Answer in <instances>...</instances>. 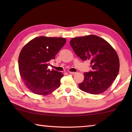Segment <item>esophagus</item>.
Segmentation results:
<instances>
[{
    "label": "esophagus",
    "mask_w": 132,
    "mask_h": 132,
    "mask_svg": "<svg viewBox=\"0 0 132 132\" xmlns=\"http://www.w3.org/2000/svg\"><path fill=\"white\" fill-rule=\"evenodd\" d=\"M69 73H70V74H71V75H75V74H76V72H73V71H70Z\"/></svg>",
    "instance_id": "obj_1"
}]
</instances>
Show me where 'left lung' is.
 I'll return each instance as SVG.
<instances>
[{"label":"left lung","mask_w":132,"mask_h":132,"mask_svg":"<svg viewBox=\"0 0 132 132\" xmlns=\"http://www.w3.org/2000/svg\"><path fill=\"white\" fill-rule=\"evenodd\" d=\"M70 45L82 61H89L92 70L84 73L80 89L91 94L106 91L117 78L119 60L116 51L108 42L97 35L73 38Z\"/></svg>","instance_id":"1"}]
</instances>
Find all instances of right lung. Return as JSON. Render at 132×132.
<instances>
[{
	"label": "right lung",
	"instance_id": "right-lung-1",
	"mask_svg": "<svg viewBox=\"0 0 132 132\" xmlns=\"http://www.w3.org/2000/svg\"><path fill=\"white\" fill-rule=\"evenodd\" d=\"M63 38L37 37L27 44L19 57V69L27 87L32 93L47 95L59 88L63 73L48 69L49 62L65 44Z\"/></svg>",
	"mask_w": 132,
	"mask_h": 132
}]
</instances>
